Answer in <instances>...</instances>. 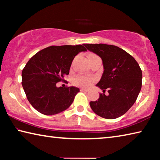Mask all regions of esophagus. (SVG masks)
Masks as SVG:
<instances>
[{
  "instance_id": "esophagus-1",
  "label": "esophagus",
  "mask_w": 160,
  "mask_h": 160,
  "mask_svg": "<svg viewBox=\"0 0 160 160\" xmlns=\"http://www.w3.org/2000/svg\"><path fill=\"white\" fill-rule=\"evenodd\" d=\"M80 91L81 92H88V90H86V89H84V88H81L80 89Z\"/></svg>"
}]
</instances>
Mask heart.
Returning a JSON list of instances; mask_svg holds the SVG:
<instances>
[{
    "label": "heart",
    "instance_id": "obj_1",
    "mask_svg": "<svg viewBox=\"0 0 160 160\" xmlns=\"http://www.w3.org/2000/svg\"><path fill=\"white\" fill-rule=\"evenodd\" d=\"M96 55L94 54L90 53L88 55V58H90L92 56H94ZM94 79L90 77H86V76H82V75H79L75 78L73 80V83L75 85L78 86V87H82V88H89L92 84L94 82Z\"/></svg>",
    "mask_w": 160,
    "mask_h": 160
}]
</instances>
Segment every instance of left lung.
<instances>
[{"label": "left lung", "mask_w": 160, "mask_h": 160, "mask_svg": "<svg viewBox=\"0 0 160 160\" xmlns=\"http://www.w3.org/2000/svg\"><path fill=\"white\" fill-rule=\"evenodd\" d=\"M87 49L102 58L104 72L97 86L103 90L99 98L90 102L93 112L102 118L114 119L129 110L142 87V70L132 56L116 46L85 44ZM106 89L109 94L105 96Z\"/></svg>", "instance_id": "8db88e82"}]
</instances>
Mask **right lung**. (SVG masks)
Wrapping results in <instances>:
<instances>
[{"mask_svg":"<svg viewBox=\"0 0 160 160\" xmlns=\"http://www.w3.org/2000/svg\"><path fill=\"white\" fill-rule=\"evenodd\" d=\"M86 51L82 45L51 46L29 59L22 72V85L35 109L44 115H54L71 105L80 89L58 88L56 83L69 74L75 56Z\"/></svg>","mask_w":160,"mask_h":160,"instance_id":"1","label":"right lung"}]
</instances>
